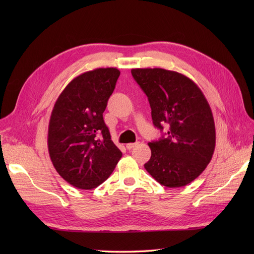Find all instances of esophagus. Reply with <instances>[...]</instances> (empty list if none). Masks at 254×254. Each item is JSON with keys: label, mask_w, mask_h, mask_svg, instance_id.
<instances>
[{"label": "esophagus", "mask_w": 254, "mask_h": 254, "mask_svg": "<svg viewBox=\"0 0 254 254\" xmlns=\"http://www.w3.org/2000/svg\"><path fill=\"white\" fill-rule=\"evenodd\" d=\"M136 145H137V143H128V144L126 145V147H127V149H131V148L135 147Z\"/></svg>", "instance_id": "34e87169"}]
</instances>
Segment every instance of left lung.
Wrapping results in <instances>:
<instances>
[{
	"label": "left lung",
	"mask_w": 254,
	"mask_h": 254,
	"mask_svg": "<svg viewBox=\"0 0 254 254\" xmlns=\"http://www.w3.org/2000/svg\"><path fill=\"white\" fill-rule=\"evenodd\" d=\"M135 81L148 97L153 125L168 131L148 146L144 167L167 188L194 181L210 163L216 133L212 110L201 90L186 75L164 68H132Z\"/></svg>",
	"instance_id": "left-lung-1"
}]
</instances>
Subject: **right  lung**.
<instances>
[{
    "mask_svg": "<svg viewBox=\"0 0 254 254\" xmlns=\"http://www.w3.org/2000/svg\"><path fill=\"white\" fill-rule=\"evenodd\" d=\"M120 74L117 67L84 72L54 105L48 132L50 158L57 173L77 189L98 187L122 158L103 118Z\"/></svg>",
    "mask_w": 254,
    "mask_h": 254,
    "instance_id": "1",
    "label": "right lung"
}]
</instances>
